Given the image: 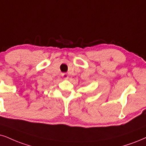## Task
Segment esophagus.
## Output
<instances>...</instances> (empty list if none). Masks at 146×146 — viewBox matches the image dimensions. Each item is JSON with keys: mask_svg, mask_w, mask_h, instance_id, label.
<instances>
[{"mask_svg": "<svg viewBox=\"0 0 146 146\" xmlns=\"http://www.w3.org/2000/svg\"><path fill=\"white\" fill-rule=\"evenodd\" d=\"M62 76H63L64 78L66 79H67L68 78H69V76H68L67 73H63V74H62Z\"/></svg>", "mask_w": 146, "mask_h": 146, "instance_id": "obj_1", "label": "esophagus"}]
</instances>
